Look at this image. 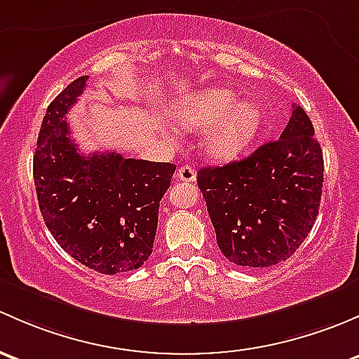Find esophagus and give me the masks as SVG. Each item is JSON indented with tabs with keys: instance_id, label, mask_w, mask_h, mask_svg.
Segmentation results:
<instances>
[{
	"instance_id": "34e87169",
	"label": "esophagus",
	"mask_w": 359,
	"mask_h": 359,
	"mask_svg": "<svg viewBox=\"0 0 359 359\" xmlns=\"http://www.w3.org/2000/svg\"><path fill=\"white\" fill-rule=\"evenodd\" d=\"M176 178H178V181H187V183H194L195 180H197V171H195L191 165L184 164L181 165V168L178 169V175H176Z\"/></svg>"
}]
</instances>
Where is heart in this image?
Instances as JSON below:
<instances>
[{"mask_svg": "<svg viewBox=\"0 0 359 359\" xmlns=\"http://www.w3.org/2000/svg\"><path fill=\"white\" fill-rule=\"evenodd\" d=\"M226 88H209L181 98L172 105V119L188 129H205V152L217 161H233L245 152L259 133L261 107L256 102H236Z\"/></svg>", "mask_w": 359, "mask_h": 359, "instance_id": "obj_1", "label": "heart"}]
</instances>
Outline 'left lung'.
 <instances>
[{"mask_svg": "<svg viewBox=\"0 0 359 359\" xmlns=\"http://www.w3.org/2000/svg\"><path fill=\"white\" fill-rule=\"evenodd\" d=\"M308 114L294 107L280 140L238 162L202 168L197 183L230 262L268 268L289 259L315 224L323 152Z\"/></svg>", "mask_w": 359, "mask_h": 359, "instance_id": "1", "label": "left lung"}]
</instances>
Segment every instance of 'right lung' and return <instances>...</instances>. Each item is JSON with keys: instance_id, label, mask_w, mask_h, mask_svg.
I'll return each mask as SVG.
<instances>
[{"instance_id": "obj_1", "label": "right lung", "mask_w": 359, "mask_h": 359, "mask_svg": "<svg viewBox=\"0 0 359 359\" xmlns=\"http://www.w3.org/2000/svg\"><path fill=\"white\" fill-rule=\"evenodd\" d=\"M77 77L48 105L34 154V184L44 224L58 245L103 275L138 269L152 254L158 204L176 165L83 155L65 116L86 88Z\"/></svg>"}]
</instances>
